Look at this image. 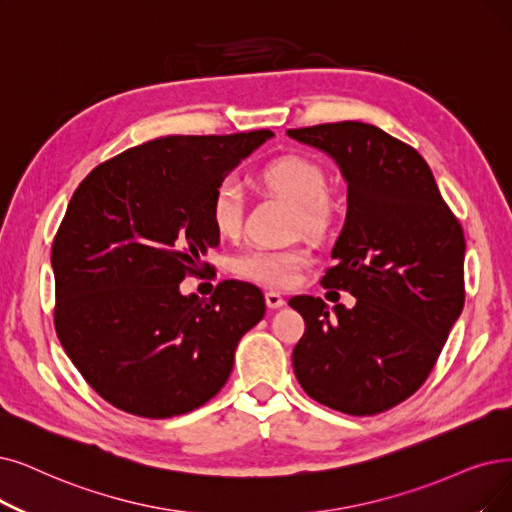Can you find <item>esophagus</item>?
<instances>
[{"mask_svg": "<svg viewBox=\"0 0 512 512\" xmlns=\"http://www.w3.org/2000/svg\"><path fill=\"white\" fill-rule=\"evenodd\" d=\"M264 300H267V306H269V309H281V306L285 304L283 296H281V294H277V292H267V294H264Z\"/></svg>", "mask_w": 512, "mask_h": 512, "instance_id": "34e87169", "label": "esophagus"}]
</instances>
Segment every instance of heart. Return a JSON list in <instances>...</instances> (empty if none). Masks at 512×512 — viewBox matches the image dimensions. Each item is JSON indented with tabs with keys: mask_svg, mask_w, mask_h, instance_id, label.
Wrapping results in <instances>:
<instances>
[{
	"mask_svg": "<svg viewBox=\"0 0 512 512\" xmlns=\"http://www.w3.org/2000/svg\"><path fill=\"white\" fill-rule=\"evenodd\" d=\"M258 180L273 193L296 203V224L311 235H323L332 224L330 178L317 161L300 155H285L269 161L258 172ZM214 231L224 239H235L243 224V193L233 180H224L214 189L208 206ZM311 252L304 248L250 250L235 258L233 271L267 288H290L298 273L311 264Z\"/></svg>",
	"mask_w": 512,
	"mask_h": 512,
	"instance_id": "b5f03b06",
	"label": "heart"
}]
</instances>
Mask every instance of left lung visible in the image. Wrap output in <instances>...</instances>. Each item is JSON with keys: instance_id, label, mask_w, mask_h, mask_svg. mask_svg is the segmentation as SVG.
I'll use <instances>...</instances> for the list:
<instances>
[{"instance_id": "1", "label": "left lung", "mask_w": 512, "mask_h": 512, "mask_svg": "<svg viewBox=\"0 0 512 512\" xmlns=\"http://www.w3.org/2000/svg\"><path fill=\"white\" fill-rule=\"evenodd\" d=\"M330 155L349 185V210L323 288L353 309L290 300L306 327L294 346L304 393L351 416L412 397L435 367L464 306V233L422 155L384 130L338 121L288 130Z\"/></svg>"}]
</instances>
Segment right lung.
Returning <instances> with one entry per match:
<instances>
[{"label":"right lung","mask_w":512,"mask_h":512,"mask_svg":"<svg viewBox=\"0 0 512 512\" xmlns=\"http://www.w3.org/2000/svg\"><path fill=\"white\" fill-rule=\"evenodd\" d=\"M271 136H163L100 163L75 189L52 243L54 327L117 410L180 416L229 380L241 336L267 311L262 292L229 279L206 300L178 285L218 245L214 189Z\"/></svg>","instance_id":"right-lung-1"}]
</instances>
